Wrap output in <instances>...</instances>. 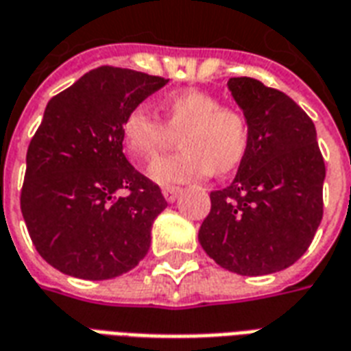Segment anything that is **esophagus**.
Listing matches in <instances>:
<instances>
[{"mask_svg": "<svg viewBox=\"0 0 351 351\" xmlns=\"http://www.w3.org/2000/svg\"><path fill=\"white\" fill-rule=\"evenodd\" d=\"M162 193H164V199L167 200V202H175L178 193H180V189H178V187H165Z\"/></svg>", "mask_w": 351, "mask_h": 351, "instance_id": "34e87169", "label": "esophagus"}]
</instances>
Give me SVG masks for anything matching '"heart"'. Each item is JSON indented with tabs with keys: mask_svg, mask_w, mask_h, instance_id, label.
Instances as JSON below:
<instances>
[{
	"mask_svg": "<svg viewBox=\"0 0 351 351\" xmlns=\"http://www.w3.org/2000/svg\"><path fill=\"white\" fill-rule=\"evenodd\" d=\"M165 125L147 106H136L123 121L127 151L140 162H151L180 136L182 152L158 160L149 175L156 184L176 186L202 180L213 171L226 175L245 158L250 140L247 116L232 106H221L215 95L200 90L173 93L162 103Z\"/></svg>",
	"mask_w": 351,
	"mask_h": 351,
	"instance_id": "heart-1",
	"label": "heart"
}]
</instances>
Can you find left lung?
<instances>
[{"instance_id": "obj_1", "label": "left lung", "mask_w": 351, "mask_h": 351, "mask_svg": "<svg viewBox=\"0 0 351 351\" xmlns=\"http://www.w3.org/2000/svg\"><path fill=\"white\" fill-rule=\"evenodd\" d=\"M228 90L250 140L232 184L210 193L199 241L226 271L272 274L304 256L322 221L324 158L315 125L289 95L250 77L230 79Z\"/></svg>"}]
</instances>
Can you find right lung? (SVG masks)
Masks as SVG:
<instances>
[{"label":"right lung","instance_id":"obj_1","mask_svg":"<svg viewBox=\"0 0 351 351\" xmlns=\"http://www.w3.org/2000/svg\"><path fill=\"white\" fill-rule=\"evenodd\" d=\"M169 80L101 66L51 99L27 149L21 213L42 258L82 280L132 271L167 208L160 187L123 154L132 108ZM125 189L129 195L117 197Z\"/></svg>","mask_w":351,"mask_h":351}]
</instances>
